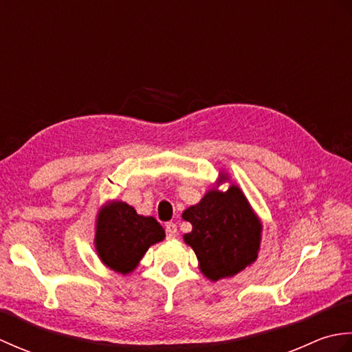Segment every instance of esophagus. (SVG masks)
Wrapping results in <instances>:
<instances>
[{
  "instance_id": "1",
  "label": "esophagus",
  "mask_w": 352,
  "mask_h": 352,
  "mask_svg": "<svg viewBox=\"0 0 352 352\" xmlns=\"http://www.w3.org/2000/svg\"><path fill=\"white\" fill-rule=\"evenodd\" d=\"M164 230H166V234H168V237H175L177 236V226L174 222H168L166 226H164Z\"/></svg>"
}]
</instances>
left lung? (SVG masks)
<instances>
[{"label":"left lung","mask_w":352,"mask_h":352,"mask_svg":"<svg viewBox=\"0 0 352 352\" xmlns=\"http://www.w3.org/2000/svg\"><path fill=\"white\" fill-rule=\"evenodd\" d=\"M183 219L192 223L184 241L207 278L231 276L257 258L261 226L237 186L227 192L210 190L199 204L184 210Z\"/></svg>","instance_id":"obj_1"}]
</instances>
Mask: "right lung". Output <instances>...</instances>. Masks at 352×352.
Masks as SVG:
<instances>
[{
    "instance_id": "obj_1",
    "label": "right lung",
    "mask_w": 352,
    "mask_h": 352,
    "mask_svg": "<svg viewBox=\"0 0 352 352\" xmlns=\"http://www.w3.org/2000/svg\"><path fill=\"white\" fill-rule=\"evenodd\" d=\"M164 230L151 216H140L129 204L115 201L102 208L96 222V251L110 269L129 274L149 246L163 241Z\"/></svg>"
}]
</instances>
